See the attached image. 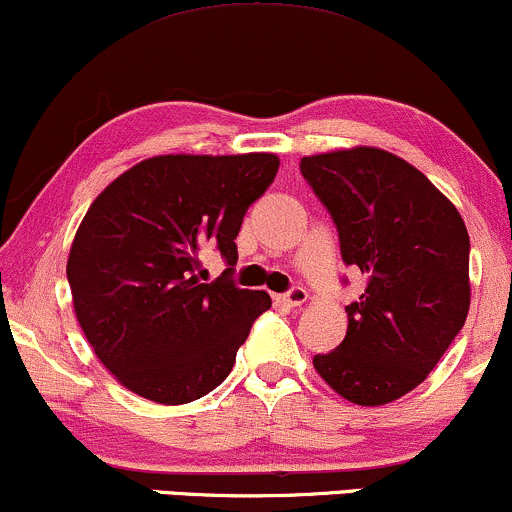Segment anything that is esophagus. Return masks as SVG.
<instances>
[{
	"mask_svg": "<svg viewBox=\"0 0 512 512\" xmlns=\"http://www.w3.org/2000/svg\"><path fill=\"white\" fill-rule=\"evenodd\" d=\"M278 299H280L282 304H287V306H302L306 299H309V292H306L304 287H292L290 292L280 294Z\"/></svg>",
	"mask_w": 512,
	"mask_h": 512,
	"instance_id": "obj_1",
	"label": "esophagus"
}]
</instances>
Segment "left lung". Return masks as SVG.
Here are the masks:
<instances>
[{
	"label": "left lung",
	"mask_w": 512,
	"mask_h": 512,
	"mask_svg": "<svg viewBox=\"0 0 512 512\" xmlns=\"http://www.w3.org/2000/svg\"><path fill=\"white\" fill-rule=\"evenodd\" d=\"M299 170L338 227L342 261L366 275L345 306V340L314 366L354 405H386L417 388L465 326L470 234L458 208L388 150L309 155Z\"/></svg>",
	"instance_id": "obj_1"
}]
</instances>
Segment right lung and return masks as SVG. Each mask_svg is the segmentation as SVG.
I'll list each match as a JSON object with an SVG mask.
<instances>
[{"mask_svg": "<svg viewBox=\"0 0 512 512\" xmlns=\"http://www.w3.org/2000/svg\"><path fill=\"white\" fill-rule=\"evenodd\" d=\"M273 153L158 155L90 203L66 261L90 347L131 393L186 405L225 381L270 297L227 268L201 282V254L237 263L239 227L273 184Z\"/></svg>", "mask_w": 512, "mask_h": 512, "instance_id": "obj_1", "label": "right lung"}]
</instances>
